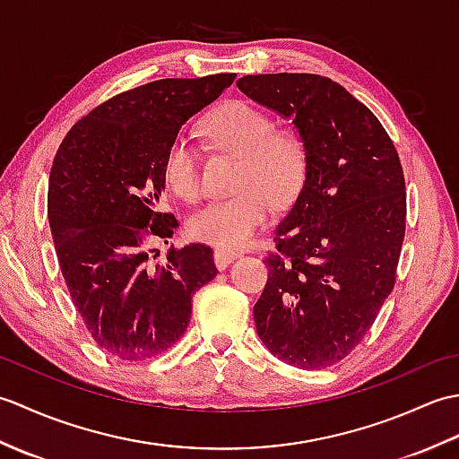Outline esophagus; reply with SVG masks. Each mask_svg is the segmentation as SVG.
<instances>
[{
	"instance_id": "34e87169",
	"label": "esophagus",
	"mask_w": 459,
	"mask_h": 459,
	"mask_svg": "<svg viewBox=\"0 0 459 459\" xmlns=\"http://www.w3.org/2000/svg\"><path fill=\"white\" fill-rule=\"evenodd\" d=\"M238 258V252H230V250H214V264H217L219 270L227 268L232 260Z\"/></svg>"
}]
</instances>
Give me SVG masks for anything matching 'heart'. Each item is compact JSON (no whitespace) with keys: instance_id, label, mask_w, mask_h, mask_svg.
Instances as JSON below:
<instances>
[{"instance_id":"1","label":"heart","mask_w":459,"mask_h":459,"mask_svg":"<svg viewBox=\"0 0 459 459\" xmlns=\"http://www.w3.org/2000/svg\"><path fill=\"white\" fill-rule=\"evenodd\" d=\"M203 130L212 143L240 158V193L195 212L187 222L189 235L219 250H238L268 222L272 204L286 207L298 197L307 169L304 142L294 132L276 130L272 116L247 100L221 104ZM163 178L183 201L201 197L199 153L185 138L173 140L165 152Z\"/></svg>"}]
</instances>
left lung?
Returning <instances> with one entry per match:
<instances>
[{
    "label": "left lung",
    "instance_id": "1",
    "mask_svg": "<svg viewBox=\"0 0 459 459\" xmlns=\"http://www.w3.org/2000/svg\"><path fill=\"white\" fill-rule=\"evenodd\" d=\"M237 84L291 118L307 160L304 187L274 230L278 252L266 256L258 337L288 365L325 368L360 343L394 288L403 165L377 116L327 76L248 74Z\"/></svg>",
    "mask_w": 459,
    "mask_h": 459
}]
</instances>
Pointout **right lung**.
<instances>
[{
  "instance_id": "right-lung-1",
  "label": "right lung",
  "mask_w": 459,
  "mask_h": 459,
  "mask_svg": "<svg viewBox=\"0 0 459 459\" xmlns=\"http://www.w3.org/2000/svg\"><path fill=\"white\" fill-rule=\"evenodd\" d=\"M235 73L163 79L116 94L76 122L48 178V224L73 304L94 343L124 360L168 351L189 325L193 294L219 274L207 245L150 256L173 237L161 212L163 160L181 126Z\"/></svg>"
}]
</instances>
